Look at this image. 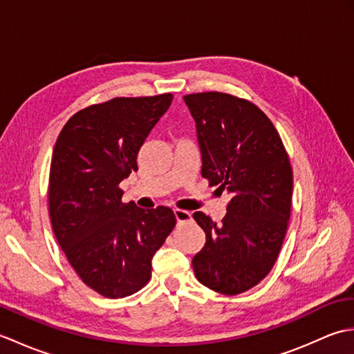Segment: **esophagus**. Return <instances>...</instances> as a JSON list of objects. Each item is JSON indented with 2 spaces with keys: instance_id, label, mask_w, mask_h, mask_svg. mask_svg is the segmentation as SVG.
<instances>
[{
  "instance_id": "34e87169",
  "label": "esophagus",
  "mask_w": 354,
  "mask_h": 354,
  "mask_svg": "<svg viewBox=\"0 0 354 354\" xmlns=\"http://www.w3.org/2000/svg\"><path fill=\"white\" fill-rule=\"evenodd\" d=\"M175 217H176V222H179V223H183V222H189L190 219H192V213L190 212H185V209H179V208H176L175 212Z\"/></svg>"
}]
</instances>
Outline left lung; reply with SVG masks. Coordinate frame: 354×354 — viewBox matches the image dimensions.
Masks as SVG:
<instances>
[{
    "label": "left lung",
    "instance_id": "8db88e82",
    "mask_svg": "<svg viewBox=\"0 0 354 354\" xmlns=\"http://www.w3.org/2000/svg\"><path fill=\"white\" fill-rule=\"evenodd\" d=\"M196 123L202 176L227 190L222 223L193 214L205 245L193 257L198 280L237 295L265 278L280 254L292 205V167L280 135L254 103L223 93L184 95Z\"/></svg>",
    "mask_w": 354,
    "mask_h": 354
}]
</instances>
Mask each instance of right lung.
Returning <instances> with one entry per match:
<instances>
[{
  "label": "right lung",
  "mask_w": 354,
  "mask_h": 354,
  "mask_svg": "<svg viewBox=\"0 0 354 354\" xmlns=\"http://www.w3.org/2000/svg\"><path fill=\"white\" fill-rule=\"evenodd\" d=\"M171 100V94H161L93 104L66 122L53 150V231L82 281L106 298L146 286L153 254L175 228L169 207L123 204L118 187L138 170L140 149Z\"/></svg>",
  "instance_id": "1"
}]
</instances>
